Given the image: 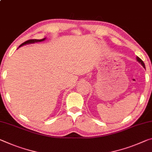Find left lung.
Returning <instances> with one entry per match:
<instances>
[{
  "mask_svg": "<svg viewBox=\"0 0 152 152\" xmlns=\"http://www.w3.org/2000/svg\"><path fill=\"white\" fill-rule=\"evenodd\" d=\"M137 60L139 62V63H140V64L142 65V66H143V67H144V68H145V64H144L143 61H142V60H141L140 58H139V57H137Z\"/></svg>",
  "mask_w": 152,
  "mask_h": 152,
  "instance_id": "1",
  "label": "left lung"
}]
</instances>
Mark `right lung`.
<instances>
[{
  "mask_svg": "<svg viewBox=\"0 0 152 152\" xmlns=\"http://www.w3.org/2000/svg\"><path fill=\"white\" fill-rule=\"evenodd\" d=\"M45 38H43V39H40V40H37V39H30V40H27V41L23 42L22 44H21V45H20V47H19V48H20V47H21V46L27 45V44H31V43H34V42H37L43 41V40H45Z\"/></svg>",
  "mask_w": 152,
  "mask_h": 152,
  "instance_id": "add662e5",
  "label": "right lung"
}]
</instances>
